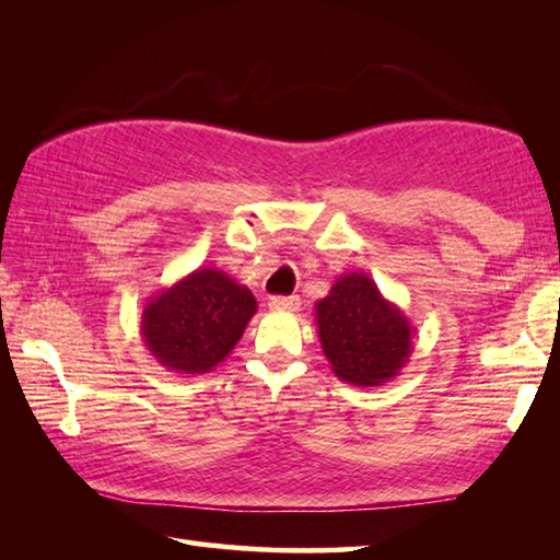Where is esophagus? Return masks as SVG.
I'll list each match as a JSON object with an SVG mask.
<instances>
[{
  "label": "esophagus",
  "instance_id": "obj_1",
  "mask_svg": "<svg viewBox=\"0 0 560 560\" xmlns=\"http://www.w3.org/2000/svg\"><path fill=\"white\" fill-rule=\"evenodd\" d=\"M269 311H295L299 307V295H271Z\"/></svg>",
  "mask_w": 560,
  "mask_h": 560
}]
</instances>
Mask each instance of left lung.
Wrapping results in <instances>:
<instances>
[{
    "mask_svg": "<svg viewBox=\"0 0 560 560\" xmlns=\"http://www.w3.org/2000/svg\"><path fill=\"white\" fill-rule=\"evenodd\" d=\"M323 351L339 380L377 387L397 377L413 351V327L363 271L343 273L315 303Z\"/></svg>",
    "mask_w": 560,
    "mask_h": 560,
    "instance_id": "8db88e82",
    "label": "left lung"
}]
</instances>
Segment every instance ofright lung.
Returning <instances> with one entry per match:
<instances>
[{"mask_svg":"<svg viewBox=\"0 0 560 560\" xmlns=\"http://www.w3.org/2000/svg\"><path fill=\"white\" fill-rule=\"evenodd\" d=\"M257 313L253 291L213 267H199L151 295L141 313V339L165 371L201 375L241 341Z\"/></svg>","mask_w":560,"mask_h":560,"instance_id":"obj_1","label":"right lung"}]
</instances>
